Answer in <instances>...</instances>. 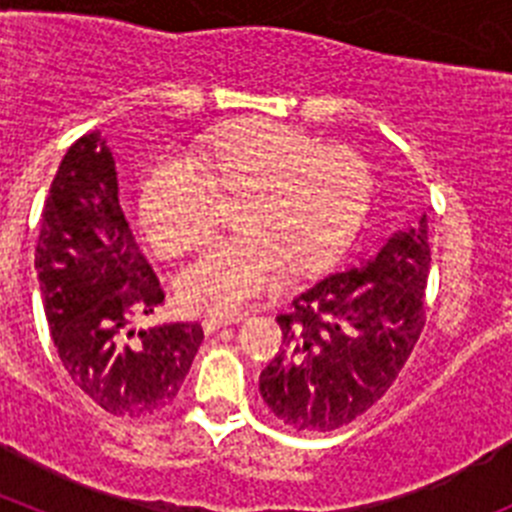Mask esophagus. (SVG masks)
<instances>
[{"label": "esophagus", "instance_id": "esophagus-1", "mask_svg": "<svg viewBox=\"0 0 512 512\" xmlns=\"http://www.w3.org/2000/svg\"><path fill=\"white\" fill-rule=\"evenodd\" d=\"M238 323V318H233V315H205V320H202V328L207 330V333H212V330L223 328V325H233Z\"/></svg>", "mask_w": 512, "mask_h": 512}]
</instances>
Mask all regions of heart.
I'll return each instance as SVG.
<instances>
[{"mask_svg":"<svg viewBox=\"0 0 512 512\" xmlns=\"http://www.w3.org/2000/svg\"><path fill=\"white\" fill-rule=\"evenodd\" d=\"M192 166L156 158L140 182V225L166 259L212 241L217 202H235L241 238L212 248L179 277L194 312L228 315L269 292L284 271L310 277L341 259L372 207L374 176L359 153L318 146L282 122L246 117L207 138Z\"/></svg>","mask_w":512,"mask_h":512,"instance_id":"obj_1","label":"heart"}]
</instances>
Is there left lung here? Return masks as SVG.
<instances>
[{
    "instance_id": "1",
    "label": "left lung",
    "mask_w": 512,
    "mask_h": 512,
    "mask_svg": "<svg viewBox=\"0 0 512 512\" xmlns=\"http://www.w3.org/2000/svg\"><path fill=\"white\" fill-rule=\"evenodd\" d=\"M428 217L395 233L364 266L292 300L282 348L259 377L269 410L295 431H336L390 390L425 325Z\"/></svg>"
}]
</instances>
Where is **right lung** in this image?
<instances>
[{
	"label": "right lung",
	"mask_w": 512,
	"mask_h": 512,
	"mask_svg": "<svg viewBox=\"0 0 512 512\" xmlns=\"http://www.w3.org/2000/svg\"><path fill=\"white\" fill-rule=\"evenodd\" d=\"M53 346L71 382L99 408L146 418L176 397L200 348V323L128 330L164 289L143 259L117 200L112 153L99 133L66 151L45 197L35 246Z\"/></svg>",
	"instance_id": "1"
}]
</instances>
